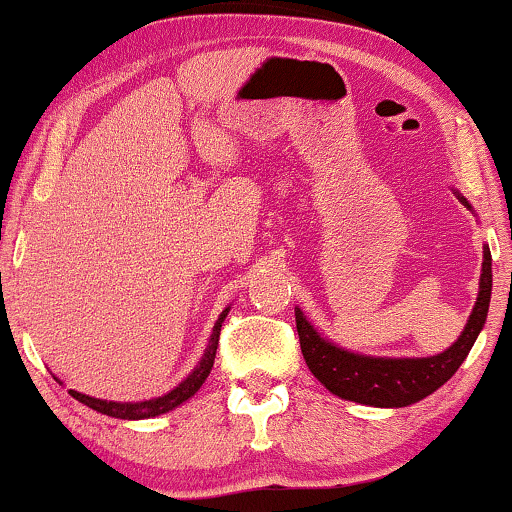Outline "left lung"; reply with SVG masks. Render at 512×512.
Instances as JSON below:
<instances>
[{
	"label": "left lung",
	"instance_id": "left-lung-1",
	"mask_svg": "<svg viewBox=\"0 0 512 512\" xmlns=\"http://www.w3.org/2000/svg\"><path fill=\"white\" fill-rule=\"evenodd\" d=\"M457 198L471 209L464 195L457 193ZM489 298H492V254H489V247H485L478 300L457 342L443 354L424 356V359H382V356L347 352L321 338L303 317L300 307H296L300 349H303L307 368L331 394L345 401L375 405V408H405L433 394L457 373L485 326Z\"/></svg>",
	"mask_w": 512,
	"mask_h": 512
}]
</instances>
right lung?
<instances>
[{
    "mask_svg": "<svg viewBox=\"0 0 512 512\" xmlns=\"http://www.w3.org/2000/svg\"><path fill=\"white\" fill-rule=\"evenodd\" d=\"M226 317H228V307L221 312L219 321L214 324V331H212V338H209V345L205 349V356H202L193 373L188 375L186 380L179 384V387H174L170 394L151 398V401H139V403L102 401V398L79 394V391H74V389H69V394H72L79 403L88 405V408L102 412V415L116 417V419H149V417H156V415H165V412H170V410L177 408V405L188 401V398H191L195 391L202 387V382L207 380L209 370H212L214 359H216V347H219L221 324H223V319H226ZM55 380H58V377H55Z\"/></svg>",
    "mask_w": 512,
    "mask_h": 512,
    "instance_id": "obj_1",
    "label": "right lung"
}]
</instances>
